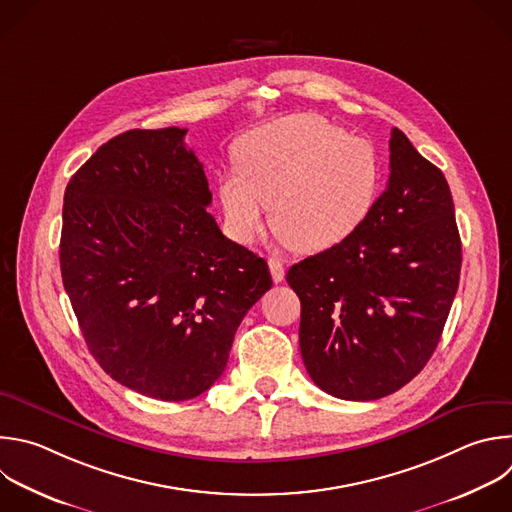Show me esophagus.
Wrapping results in <instances>:
<instances>
[{"mask_svg":"<svg viewBox=\"0 0 512 512\" xmlns=\"http://www.w3.org/2000/svg\"><path fill=\"white\" fill-rule=\"evenodd\" d=\"M269 271H271V277H273V281L275 283H281L283 281V277H285V269H283V263H281V259H277V257H269Z\"/></svg>","mask_w":512,"mask_h":512,"instance_id":"esophagus-1","label":"esophagus"}]
</instances>
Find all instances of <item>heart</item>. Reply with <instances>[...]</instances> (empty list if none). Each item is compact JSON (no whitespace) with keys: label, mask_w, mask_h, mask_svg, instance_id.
<instances>
[{"label":"heart","mask_w":512,"mask_h":512,"mask_svg":"<svg viewBox=\"0 0 512 512\" xmlns=\"http://www.w3.org/2000/svg\"><path fill=\"white\" fill-rule=\"evenodd\" d=\"M237 168L221 175L219 203L229 235L251 243L269 223L303 253L348 239L372 213L382 187L374 142L342 126L297 112L239 138Z\"/></svg>","instance_id":"1"}]
</instances>
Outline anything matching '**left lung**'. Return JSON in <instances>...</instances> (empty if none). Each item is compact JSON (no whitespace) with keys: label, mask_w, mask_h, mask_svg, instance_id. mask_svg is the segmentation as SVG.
<instances>
[{"label":"left lung","mask_w":512,"mask_h":512,"mask_svg":"<svg viewBox=\"0 0 512 512\" xmlns=\"http://www.w3.org/2000/svg\"><path fill=\"white\" fill-rule=\"evenodd\" d=\"M460 265L442 170L394 128L390 179L368 219L287 271L301 301L299 350L315 386L368 402L416 378L440 342Z\"/></svg>","instance_id":"obj_1"}]
</instances>
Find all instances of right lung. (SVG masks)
I'll return each instance as SVG.
<instances>
[{
    "mask_svg": "<svg viewBox=\"0 0 512 512\" xmlns=\"http://www.w3.org/2000/svg\"><path fill=\"white\" fill-rule=\"evenodd\" d=\"M187 128L128 130L64 193L60 267L86 346L122 386L164 402L207 392L245 313L271 289L265 259L227 239Z\"/></svg>",
    "mask_w": 512,
    "mask_h": 512,
    "instance_id": "add662e5",
    "label": "right lung"
}]
</instances>
